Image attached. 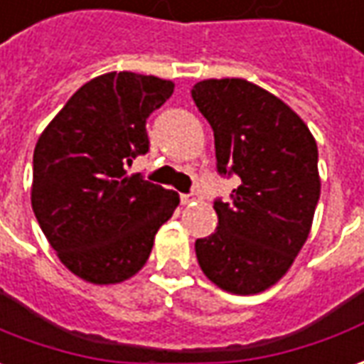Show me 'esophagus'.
I'll list each match as a JSON object with an SVG mask.
<instances>
[{
    "mask_svg": "<svg viewBox=\"0 0 364 364\" xmlns=\"http://www.w3.org/2000/svg\"><path fill=\"white\" fill-rule=\"evenodd\" d=\"M196 200H200V196H198L196 192H192V194H180V202H182L184 206L192 204V202H196Z\"/></svg>",
    "mask_w": 364,
    "mask_h": 364,
    "instance_id": "esophagus-1",
    "label": "esophagus"
}]
</instances>
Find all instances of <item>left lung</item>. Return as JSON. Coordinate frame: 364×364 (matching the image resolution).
Masks as SVG:
<instances>
[{"label":"left lung","instance_id":"1","mask_svg":"<svg viewBox=\"0 0 364 364\" xmlns=\"http://www.w3.org/2000/svg\"><path fill=\"white\" fill-rule=\"evenodd\" d=\"M192 99L214 130L218 172L242 180L230 202H214L218 228L196 240L198 263L224 291L262 293L287 273L311 232L317 142L297 112L245 79L200 81Z\"/></svg>","mask_w":364,"mask_h":364}]
</instances>
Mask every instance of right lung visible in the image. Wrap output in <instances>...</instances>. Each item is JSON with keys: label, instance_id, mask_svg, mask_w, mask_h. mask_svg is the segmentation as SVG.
Masks as SVG:
<instances>
[{"label": "right lung", "instance_id": "add662e5", "mask_svg": "<svg viewBox=\"0 0 364 364\" xmlns=\"http://www.w3.org/2000/svg\"><path fill=\"white\" fill-rule=\"evenodd\" d=\"M174 82L107 73L85 82L35 144L31 206L61 263L95 285L129 279L149 259L158 228L180 204L174 190L132 174L149 152L146 119Z\"/></svg>", "mask_w": 364, "mask_h": 364}]
</instances>
